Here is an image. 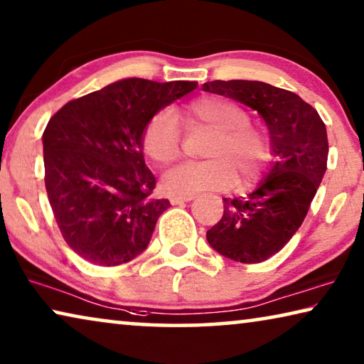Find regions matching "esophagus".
<instances>
[{"instance_id": "esophagus-1", "label": "esophagus", "mask_w": 364, "mask_h": 364, "mask_svg": "<svg viewBox=\"0 0 364 364\" xmlns=\"http://www.w3.org/2000/svg\"><path fill=\"white\" fill-rule=\"evenodd\" d=\"M193 198H195V195H174V197H171V203L181 205V203H186V201H190Z\"/></svg>"}]
</instances>
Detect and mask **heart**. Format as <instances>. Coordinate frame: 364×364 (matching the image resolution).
I'll return each instance as SVG.
<instances>
[{"label": "heart", "instance_id": "obj_1", "mask_svg": "<svg viewBox=\"0 0 364 364\" xmlns=\"http://www.w3.org/2000/svg\"><path fill=\"white\" fill-rule=\"evenodd\" d=\"M178 119L187 130L211 132L203 148L201 163L174 167L163 178V186L172 195H193L205 190H223L234 181H255L270 159L265 133L249 124V115L231 100L223 97H200L190 100L178 110ZM177 117L161 110L143 128V149L154 163L167 166L181 156L182 132Z\"/></svg>", "mask_w": 364, "mask_h": 364}]
</instances>
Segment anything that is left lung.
<instances>
[{
  "label": "left lung",
  "mask_w": 364,
  "mask_h": 364,
  "mask_svg": "<svg viewBox=\"0 0 364 364\" xmlns=\"http://www.w3.org/2000/svg\"><path fill=\"white\" fill-rule=\"evenodd\" d=\"M203 91L249 105L270 130L275 163L247 197L223 198L225 213L206 231L211 247L240 264L279 252L309 211L327 169V130L298 94L262 81H210Z\"/></svg>",
  "instance_id": "left-lung-1"
}]
</instances>
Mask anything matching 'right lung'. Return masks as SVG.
I'll return each mask as SVG.
<instances>
[{
  "label": "right lung",
  "instance_id": "add662e5",
  "mask_svg": "<svg viewBox=\"0 0 364 364\" xmlns=\"http://www.w3.org/2000/svg\"><path fill=\"white\" fill-rule=\"evenodd\" d=\"M195 87L128 77L50 119L42 136L48 201L66 244L89 264L120 265L148 247L171 203L151 198L156 178L144 164L143 128Z\"/></svg>",
  "mask_w": 364,
  "mask_h": 364
}]
</instances>
